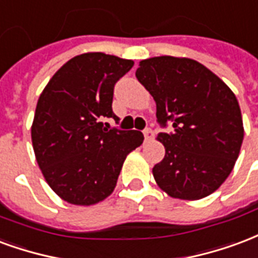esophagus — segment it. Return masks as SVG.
Listing matches in <instances>:
<instances>
[{"label":"esophagus","instance_id":"34e87169","mask_svg":"<svg viewBox=\"0 0 258 258\" xmlns=\"http://www.w3.org/2000/svg\"><path fill=\"white\" fill-rule=\"evenodd\" d=\"M143 133H144V139H146V140H152V139H154V132H152L151 129H146Z\"/></svg>","mask_w":258,"mask_h":258}]
</instances>
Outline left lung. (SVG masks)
<instances>
[{
	"mask_svg": "<svg viewBox=\"0 0 258 258\" xmlns=\"http://www.w3.org/2000/svg\"><path fill=\"white\" fill-rule=\"evenodd\" d=\"M136 78L157 103L165 158L152 168L169 197L197 201L228 177L243 142V122L234 92L197 60L158 56L142 60Z\"/></svg>",
	"mask_w": 258,
	"mask_h": 258,
	"instance_id": "obj_1",
	"label": "left lung"
}]
</instances>
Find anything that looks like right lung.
Masks as SVG:
<instances>
[{"label":"right lung","instance_id":"1","mask_svg":"<svg viewBox=\"0 0 258 258\" xmlns=\"http://www.w3.org/2000/svg\"><path fill=\"white\" fill-rule=\"evenodd\" d=\"M133 64L101 52L78 54L54 73L39 96L31 126L34 154L46 183L69 204L104 201L127 154L142 146V132L103 123L106 118L119 121L111 107L114 85Z\"/></svg>","mask_w":258,"mask_h":258}]
</instances>
